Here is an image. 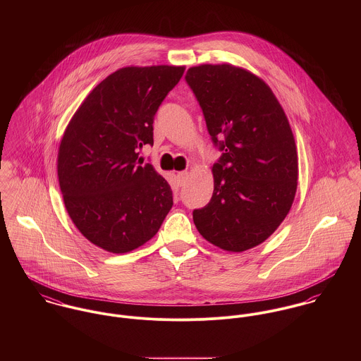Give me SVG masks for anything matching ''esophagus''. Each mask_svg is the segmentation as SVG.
I'll list each match as a JSON object with an SVG mask.
<instances>
[{
    "instance_id": "1",
    "label": "esophagus",
    "mask_w": 361,
    "mask_h": 361,
    "mask_svg": "<svg viewBox=\"0 0 361 361\" xmlns=\"http://www.w3.org/2000/svg\"><path fill=\"white\" fill-rule=\"evenodd\" d=\"M186 178H188V171H180V172H178V179H179V183H180V185L185 183Z\"/></svg>"
}]
</instances>
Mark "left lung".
Returning a JSON list of instances; mask_svg holds the SVG:
<instances>
[{"label":"left lung","mask_w":361,"mask_h":361,"mask_svg":"<svg viewBox=\"0 0 361 361\" xmlns=\"http://www.w3.org/2000/svg\"><path fill=\"white\" fill-rule=\"evenodd\" d=\"M203 109L212 143L209 203L193 211L200 235L226 252L268 239L298 189V153L289 121L269 86L231 63L193 66L185 76Z\"/></svg>","instance_id":"8db88e82"}]
</instances>
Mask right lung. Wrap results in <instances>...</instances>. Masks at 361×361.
Wrapping results in <instances>:
<instances>
[{"label":"right lung","instance_id":"right-lung-1","mask_svg":"<svg viewBox=\"0 0 361 361\" xmlns=\"http://www.w3.org/2000/svg\"><path fill=\"white\" fill-rule=\"evenodd\" d=\"M185 66H126L106 76L78 108L58 152L66 211L93 245L128 253L149 242L172 208V190L139 157L154 143L158 106Z\"/></svg>","mask_w":361,"mask_h":361}]
</instances>
